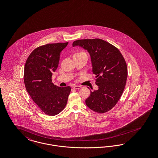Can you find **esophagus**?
<instances>
[{
  "label": "esophagus",
  "mask_w": 158,
  "mask_h": 158,
  "mask_svg": "<svg viewBox=\"0 0 158 158\" xmlns=\"http://www.w3.org/2000/svg\"><path fill=\"white\" fill-rule=\"evenodd\" d=\"M72 88L73 89H81L82 88L81 86H79V85H74L73 86H72Z\"/></svg>",
  "instance_id": "34e87169"
}]
</instances>
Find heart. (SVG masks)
I'll return each mask as SVG.
<instances>
[{
    "label": "heart",
    "instance_id": "1",
    "mask_svg": "<svg viewBox=\"0 0 158 158\" xmlns=\"http://www.w3.org/2000/svg\"><path fill=\"white\" fill-rule=\"evenodd\" d=\"M82 55H85V56H87L86 53L82 51H80V52H77V53H76L74 55V56H82Z\"/></svg>",
    "mask_w": 158,
    "mask_h": 158
}]
</instances>
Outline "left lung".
Segmentation results:
<instances>
[{
    "label": "left lung",
    "instance_id": "8db88e82",
    "mask_svg": "<svg viewBox=\"0 0 158 158\" xmlns=\"http://www.w3.org/2000/svg\"><path fill=\"white\" fill-rule=\"evenodd\" d=\"M76 45L90 54L99 88L90 90L86 104L97 113L108 112L117 104L125 88L128 75L125 59L116 47L99 38L78 40L73 43V46Z\"/></svg>",
    "mask_w": 158,
    "mask_h": 158
}]
</instances>
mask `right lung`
<instances>
[{
    "label": "right lung",
    "mask_w": 158,
    "mask_h": 158,
    "mask_svg": "<svg viewBox=\"0 0 158 158\" xmlns=\"http://www.w3.org/2000/svg\"><path fill=\"white\" fill-rule=\"evenodd\" d=\"M68 44L67 42L38 47L30 54L24 67L26 90L40 110L50 116L63 110L71 91L69 86L54 85L52 79L58 67L60 53Z\"/></svg>",
    "instance_id": "right-lung-1"
}]
</instances>
